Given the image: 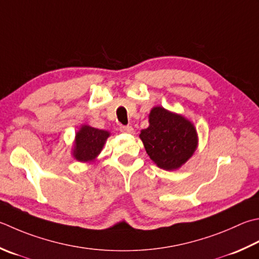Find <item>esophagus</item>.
I'll list each match as a JSON object with an SVG mask.
<instances>
[{
	"instance_id": "34e87169",
	"label": "esophagus",
	"mask_w": 259,
	"mask_h": 259,
	"mask_svg": "<svg viewBox=\"0 0 259 259\" xmlns=\"http://www.w3.org/2000/svg\"><path fill=\"white\" fill-rule=\"evenodd\" d=\"M120 131H121V133H125V134H133L134 128L131 125H121Z\"/></svg>"
}]
</instances>
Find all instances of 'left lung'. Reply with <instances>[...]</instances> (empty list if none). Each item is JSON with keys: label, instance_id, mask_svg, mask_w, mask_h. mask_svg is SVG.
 Instances as JSON below:
<instances>
[{"label": "left lung", "instance_id": "left-lung-1", "mask_svg": "<svg viewBox=\"0 0 259 259\" xmlns=\"http://www.w3.org/2000/svg\"><path fill=\"white\" fill-rule=\"evenodd\" d=\"M150 159L166 170L176 169L193 155L197 145L194 125L182 115L156 106L149 126L139 135Z\"/></svg>", "mask_w": 259, "mask_h": 259}]
</instances>
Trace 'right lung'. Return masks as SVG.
Listing matches in <instances>:
<instances>
[{"mask_svg": "<svg viewBox=\"0 0 259 259\" xmlns=\"http://www.w3.org/2000/svg\"><path fill=\"white\" fill-rule=\"evenodd\" d=\"M109 136L108 131L83 125L76 134L74 157L79 161L93 160L101 153Z\"/></svg>", "mask_w": 259, "mask_h": 259, "instance_id": "right-lung-1", "label": "right lung"}]
</instances>
